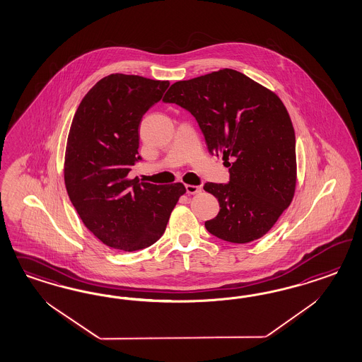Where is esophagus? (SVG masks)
Here are the masks:
<instances>
[{"label":"esophagus","instance_id":"1","mask_svg":"<svg viewBox=\"0 0 362 362\" xmlns=\"http://www.w3.org/2000/svg\"><path fill=\"white\" fill-rule=\"evenodd\" d=\"M187 192L189 194V195H195V194H199L200 191H202V188L199 186H192V185H186Z\"/></svg>","mask_w":362,"mask_h":362}]
</instances>
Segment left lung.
<instances>
[{"label":"left lung","instance_id":"obj_1","mask_svg":"<svg viewBox=\"0 0 362 362\" xmlns=\"http://www.w3.org/2000/svg\"><path fill=\"white\" fill-rule=\"evenodd\" d=\"M163 102L189 111L209 153L230 167L228 185L203 187L220 204L207 230L238 244L263 238L296 191V138L283 100L240 71L221 69L175 82Z\"/></svg>","mask_w":362,"mask_h":362}]
</instances>
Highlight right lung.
Here are the masks:
<instances>
[{
	"mask_svg": "<svg viewBox=\"0 0 362 362\" xmlns=\"http://www.w3.org/2000/svg\"><path fill=\"white\" fill-rule=\"evenodd\" d=\"M168 81L110 74L79 103L66 143V191L83 224L114 250L132 252L165 233L182 183L138 185L129 177L138 163L139 123L159 102Z\"/></svg>",
	"mask_w": 362,
	"mask_h": 362,
	"instance_id": "obj_1",
	"label": "right lung"
}]
</instances>
